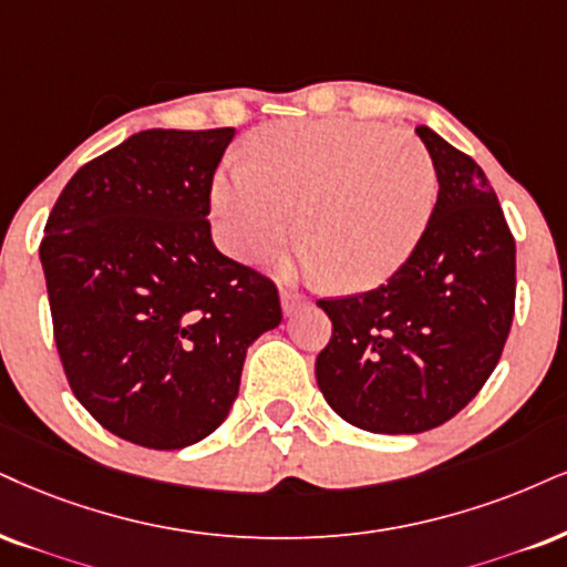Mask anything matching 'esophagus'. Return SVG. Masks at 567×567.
<instances>
[{
	"instance_id": "obj_1",
	"label": "esophagus",
	"mask_w": 567,
	"mask_h": 567,
	"mask_svg": "<svg viewBox=\"0 0 567 567\" xmlns=\"http://www.w3.org/2000/svg\"><path fill=\"white\" fill-rule=\"evenodd\" d=\"M302 305H307V297L305 295H299L297 289H281V307H284L286 316L297 312Z\"/></svg>"
}]
</instances>
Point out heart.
I'll use <instances>...</instances> for the list:
<instances>
[{"instance_id":"1","label":"heart","mask_w":567,"mask_h":567,"mask_svg":"<svg viewBox=\"0 0 567 567\" xmlns=\"http://www.w3.org/2000/svg\"><path fill=\"white\" fill-rule=\"evenodd\" d=\"M436 188L429 150L408 131L354 117L284 121L257 128L247 163L215 176L213 213L236 257L268 255L299 220V268L341 291H368L417 249Z\"/></svg>"}]
</instances>
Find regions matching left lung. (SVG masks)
<instances>
[{
	"label": "left lung",
	"mask_w": 567,
	"mask_h": 567,
	"mask_svg": "<svg viewBox=\"0 0 567 567\" xmlns=\"http://www.w3.org/2000/svg\"><path fill=\"white\" fill-rule=\"evenodd\" d=\"M415 134L439 181L421 244L379 289L318 302L333 326L318 386L373 433H423L457 415L497 368L515 312V239L486 173L429 125Z\"/></svg>",
	"instance_id": "obj_1"
}]
</instances>
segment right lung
I'll use <instances>...</instances> for the list:
<instances>
[{"instance_id":"obj_1","label":"right lung","mask_w":567,"mask_h":567,"mask_svg":"<svg viewBox=\"0 0 567 567\" xmlns=\"http://www.w3.org/2000/svg\"><path fill=\"white\" fill-rule=\"evenodd\" d=\"M234 128H150L68 181L39 257L54 344L96 423L184 450L228 417L247 349L281 323L278 289L218 251L209 192Z\"/></svg>"}]
</instances>
